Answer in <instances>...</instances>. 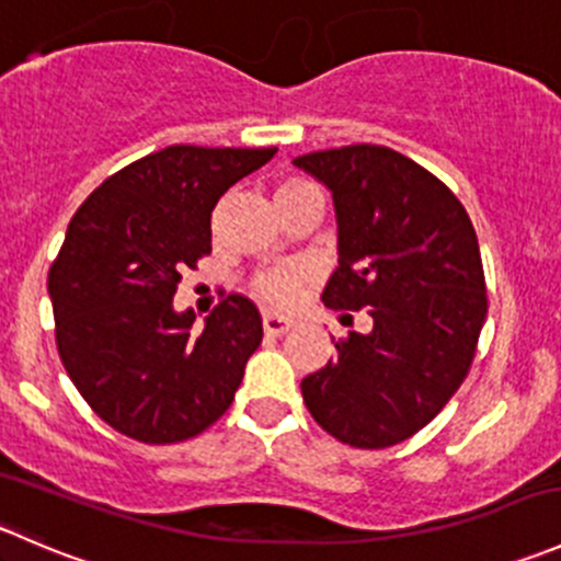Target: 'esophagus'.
Wrapping results in <instances>:
<instances>
[{
    "label": "esophagus",
    "instance_id": "1",
    "mask_svg": "<svg viewBox=\"0 0 561 561\" xmlns=\"http://www.w3.org/2000/svg\"><path fill=\"white\" fill-rule=\"evenodd\" d=\"M293 317L287 314H279V312H265L263 314V328L265 333H274V336H282V333L287 331V328H293Z\"/></svg>",
    "mask_w": 561,
    "mask_h": 561
}]
</instances>
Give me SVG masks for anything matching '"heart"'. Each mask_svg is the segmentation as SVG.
I'll use <instances>...</instances> for the list:
<instances>
[{
    "instance_id": "heart-1",
    "label": "heart",
    "mask_w": 561,
    "mask_h": 561,
    "mask_svg": "<svg viewBox=\"0 0 561 561\" xmlns=\"http://www.w3.org/2000/svg\"><path fill=\"white\" fill-rule=\"evenodd\" d=\"M307 181H287V184L279 186L282 190H296V186H304ZM309 279V271L307 268H285V271H274V274H265L260 276L257 282V290L265 301L276 304V307H287V304L296 301L301 296L304 285Z\"/></svg>"
}]
</instances>
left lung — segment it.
<instances>
[{
	"label": "left lung",
	"instance_id": "obj_1",
	"mask_svg": "<svg viewBox=\"0 0 561 561\" xmlns=\"http://www.w3.org/2000/svg\"><path fill=\"white\" fill-rule=\"evenodd\" d=\"M293 165L336 211L339 265L322 304L371 317V331H350L336 358L304 377V401L339 443L390 448L448 404L472 364L489 312L478 236L454 192L388 146L312 151Z\"/></svg>",
	"mask_w": 561,
	"mask_h": 561
}]
</instances>
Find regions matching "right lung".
<instances>
[{
    "instance_id": "add662e5",
    "label": "right lung",
    "mask_w": 561,
    "mask_h": 561,
    "mask_svg": "<svg viewBox=\"0 0 561 561\" xmlns=\"http://www.w3.org/2000/svg\"><path fill=\"white\" fill-rule=\"evenodd\" d=\"M276 149L168 146L105 179L70 219L48 274L56 347L87 404L146 445L184 443L225 415L263 320L239 293L195 331L181 274L211 252L219 197Z\"/></svg>"
}]
</instances>
